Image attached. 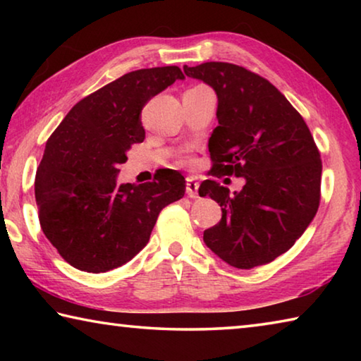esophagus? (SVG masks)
Here are the masks:
<instances>
[{
    "instance_id": "obj_1",
    "label": "esophagus",
    "mask_w": 361,
    "mask_h": 361,
    "mask_svg": "<svg viewBox=\"0 0 361 361\" xmlns=\"http://www.w3.org/2000/svg\"><path fill=\"white\" fill-rule=\"evenodd\" d=\"M186 194L191 199H197L199 197V183L194 178H188L186 180Z\"/></svg>"
}]
</instances>
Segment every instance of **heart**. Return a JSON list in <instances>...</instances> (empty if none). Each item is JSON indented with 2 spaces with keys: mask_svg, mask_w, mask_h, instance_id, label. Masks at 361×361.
Segmentation results:
<instances>
[{
  "mask_svg": "<svg viewBox=\"0 0 361 361\" xmlns=\"http://www.w3.org/2000/svg\"><path fill=\"white\" fill-rule=\"evenodd\" d=\"M185 162H186V161H185Z\"/></svg>",
  "mask_w": 361,
  "mask_h": 361,
  "instance_id": "1",
  "label": "heart"
}]
</instances>
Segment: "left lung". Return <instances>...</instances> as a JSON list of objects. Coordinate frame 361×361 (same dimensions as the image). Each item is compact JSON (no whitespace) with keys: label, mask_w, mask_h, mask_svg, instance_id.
I'll list each match as a JSON object with an SVG mask.
<instances>
[{"label":"left lung","mask_w":361,"mask_h":361,"mask_svg":"<svg viewBox=\"0 0 361 361\" xmlns=\"http://www.w3.org/2000/svg\"><path fill=\"white\" fill-rule=\"evenodd\" d=\"M218 95V127L209 140V175L243 176L242 191L205 180L200 197L221 207L204 231L213 253L237 269L267 264L295 245L320 205L322 159L307 124L280 90L228 62L183 66Z\"/></svg>","instance_id":"obj_1"}]
</instances>
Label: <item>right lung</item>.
<instances>
[{
	"instance_id": "right-lung-1",
	"label": "right lung",
	"mask_w": 361,
	"mask_h": 361,
	"mask_svg": "<svg viewBox=\"0 0 361 361\" xmlns=\"http://www.w3.org/2000/svg\"><path fill=\"white\" fill-rule=\"evenodd\" d=\"M183 78L178 66L127 73L79 100L49 137L35 180L38 218L73 267L100 274L126 264L164 207L185 195V176L172 169L142 185L116 183L126 152L145 140L143 106Z\"/></svg>"
}]
</instances>
